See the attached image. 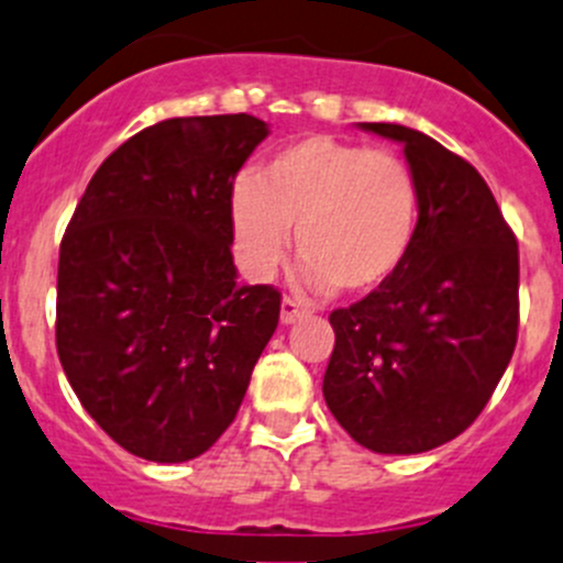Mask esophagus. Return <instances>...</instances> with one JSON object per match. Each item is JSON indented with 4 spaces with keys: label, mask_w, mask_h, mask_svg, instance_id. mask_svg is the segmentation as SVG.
<instances>
[{
    "label": "esophagus",
    "mask_w": 563,
    "mask_h": 563,
    "mask_svg": "<svg viewBox=\"0 0 563 563\" xmlns=\"http://www.w3.org/2000/svg\"><path fill=\"white\" fill-rule=\"evenodd\" d=\"M307 314H309L307 303L296 301V298H285V301H282V323L285 325L296 323V320L307 318Z\"/></svg>",
    "instance_id": "esophagus-1"
}]
</instances>
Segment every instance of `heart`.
<instances>
[{
    "label": "heart",
    "mask_w": 563,
    "mask_h": 563,
    "mask_svg": "<svg viewBox=\"0 0 563 563\" xmlns=\"http://www.w3.org/2000/svg\"><path fill=\"white\" fill-rule=\"evenodd\" d=\"M238 260L256 282L296 251L307 285L373 292L404 267L420 218V187L409 163L389 148L309 135L273 154L256 181L232 187Z\"/></svg>",
    "instance_id": "obj_1"
}]
</instances>
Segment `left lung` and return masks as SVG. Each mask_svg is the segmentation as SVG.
I'll return each instance as SVG.
<instances>
[{
	"instance_id": "left-lung-1",
	"label": "left lung",
	"mask_w": 563,
	"mask_h": 563,
	"mask_svg": "<svg viewBox=\"0 0 563 563\" xmlns=\"http://www.w3.org/2000/svg\"><path fill=\"white\" fill-rule=\"evenodd\" d=\"M404 143L420 218L404 267L329 314L331 415L376 453H426L473 426L511 362L519 251L484 176L400 124H358Z\"/></svg>"
}]
</instances>
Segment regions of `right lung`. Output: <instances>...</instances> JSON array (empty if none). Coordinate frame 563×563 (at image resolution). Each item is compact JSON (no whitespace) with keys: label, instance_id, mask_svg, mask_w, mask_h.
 <instances>
[{"label":"right lung","instance_id":"obj_1","mask_svg":"<svg viewBox=\"0 0 563 563\" xmlns=\"http://www.w3.org/2000/svg\"><path fill=\"white\" fill-rule=\"evenodd\" d=\"M267 124L168 118L121 143L60 243L57 356L79 404L132 456L179 464L232 426L282 292L240 285L232 187Z\"/></svg>","mask_w":563,"mask_h":563}]
</instances>
